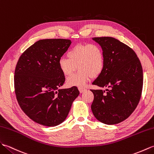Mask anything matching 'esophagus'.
I'll use <instances>...</instances> for the list:
<instances>
[{
	"label": "esophagus",
	"instance_id": "esophagus-1",
	"mask_svg": "<svg viewBox=\"0 0 154 154\" xmlns=\"http://www.w3.org/2000/svg\"><path fill=\"white\" fill-rule=\"evenodd\" d=\"M78 89H79V91H80V93H83V92H84L85 90H86V88H83V87H80V88H78Z\"/></svg>",
	"mask_w": 154,
	"mask_h": 154
}]
</instances>
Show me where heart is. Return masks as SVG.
<instances>
[{
  "label": "heart",
  "mask_w": 154,
  "mask_h": 154,
  "mask_svg": "<svg viewBox=\"0 0 154 154\" xmlns=\"http://www.w3.org/2000/svg\"><path fill=\"white\" fill-rule=\"evenodd\" d=\"M67 58H60L59 67L64 76H68L76 70L77 73L67 78L68 86L82 87L91 79L103 71L105 64L104 51L97 44H80L68 51Z\"/></svg>",
  "instance_id": "heart-1"
}]
</instances>
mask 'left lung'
<instances>
[{"label": "left lung", "mask_w": 154, "mask_h": 154, "mask_svg": "<svg viewBox=\"0 0 154 154\" xmlns=\"http://www.w3.org/2000/svg\"><path fill=\"white\" fill-rule=\"evenodd\" d=\"M104 51L103 71L93 85L109 89L90 90L94 98L91 105L99 121L115 125L125 121L137 107L143 87L140 61L131 47L111 37H94Z\"/></svg>", "instance_id": "8db88e82"}]
</instances>
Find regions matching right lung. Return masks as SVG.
I'll list each match as a JSON object with an SVG mask.
<instances>
[{"label":"right lung","instance_id":"obj_1","mask_svg":"<svg viewBox=\"0 0 154 154\" xmlns=\"http://www.w3.org/2000/svg\"><path fill=\"white\" fill-rule=\"evenodd\" d=\"M70 44L66 39L39 40L21 54L16 64V100L25 114L37 123L47 126L60 124L80 94L76 86L59 89L65 78L59 60Z\"/></svg>","mask_w":154,"mask_h":154}]
</instances>
